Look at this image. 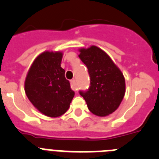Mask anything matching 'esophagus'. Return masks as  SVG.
Wrapping results in <instances>:
<instances>
[{"instance_id":"obj_1","label":"esophagus","mask_w":159,"mask_h":159,"mask_svg":"<svg viewBox=\"0 0 159 159\" xmlns=\"http://www.w3.org/2000/svg\"><path fill=\"white\" fill-rule=\"evenodd\" d=\"M71 87L72 88V90H74V91H77L78 90L76 84H75V80H71Z\"/></svg>"}]
</instances>
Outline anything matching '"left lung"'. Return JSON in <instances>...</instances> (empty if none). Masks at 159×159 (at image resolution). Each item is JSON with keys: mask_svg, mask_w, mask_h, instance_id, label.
I'll return each instance as SVG.
<instances>
[{"mask_svg": "<svg viewBox=\"0 0 159 159\" xmlns=\"http://www.w3.org/2000/svg\"><path fill=\"white\" fill-rule=\"evenodd\" d=\"M79 57L88 69L90 87L80 91L89 111L98 116H107L119 107L125 95V79L110 57L96 46L80 49Z\"/></svg>", "mask_w": 159, "mask_h": 159, "instance_id": "8db88e82", "label": "left lung"}]
</instances>
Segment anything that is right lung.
I'll return each mask as SVG.
<instances>
[{
    "instance_id": "add662e5",
    "label": "right lung",
    "mask_w": 159,
    "mask_h": 159,
    "mask_svg": "<svg viewBox=\"0 0 159 159\" xmlns=\"http://www.w3.org/2000/svg\"><path fill=\"white\" fill-rule=\"evenodd\" d=\"M61 52H43L32 63L25 82L29 101L48 117H59L69 108L75 95L65 71L60 67Z\"/></svg>"
}]
</instances>
